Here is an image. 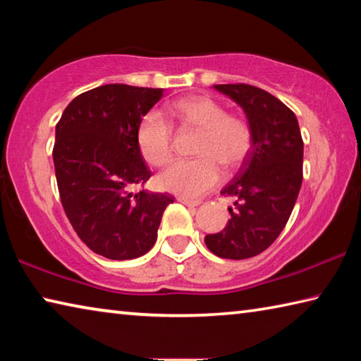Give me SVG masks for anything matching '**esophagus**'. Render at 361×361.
I'll return each mask as SVG.
<instances>
[{"mask_svg": "<svg viewBox=\"0 0 361 361\" xmlns=\"http://www.w3.org/2000/svg\"><path fill=\"white\" fill-rule=\"evenodd\" d=\"M178 200L181 204H185V205H188V207H199L200 204V200H192V199H188V197H178Z\"/></svg>", "mask_w": 361, "mask_h": 361, "instance_id": "34e87169", "label": "esophagus"}]
</instances>
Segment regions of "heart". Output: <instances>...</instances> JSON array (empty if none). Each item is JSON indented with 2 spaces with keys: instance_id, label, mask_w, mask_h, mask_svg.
Returning a JSON list of instances; mask_svg holds the SVG:
<instances>
[{
  "instance_id": "obj_1",
  "label": "heart",
  "mask_w": 361,
  "mask_h": 361,
  "mask_svg": "<svg viewBox=\"0 0 361 361\" xmlns=\"http://www.w3.org/2000/svg\"><path fill=\"white\" fill-rule=\"evenodd\" d=\"M170 118L181 126L200 129L192 161H176L159 175V185L181 197H197L219 181V166L231 170L239 166L252 149L253 132L248 122L228 114L221 103L207 95H189L169 106ZM172 124L164 114L151 111L140 122L138 148L145 161L162 167L172 157Z\"/></svg>"
}]
</instances>
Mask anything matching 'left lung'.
I'll return each mask as SVG.
<instances>
[{
    "label": "left lung",
    "mask_w": 361,
    "mask_h": 361,
    "mask_svg": "<svg viewBox=\"0 0 361 361\" xmlns=\"http://www.w3.org/2000/svg\"><path fill=\"white\" fill-rule=\"evenodd\" d=\"M215 89L245 111L253 143L221 191L235 197L229 223L205 235V245L219 258L247 259L271 247L288 221L302 183L304 143L295 113L277 97L250 84Z\"/></svg>",
    "instance_id": "left-lung-1"
}]
</instances>
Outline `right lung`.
I'll return each instance as SVG.
<instances>
[{
	"label": "right lung",
	"instance_id": "right-lung-1",
	"mask_svg": "<svg viewBox=\"0 0 361 361\" xmlns=\"http://www.w3.org/2000/svg\"><path fill=\"white\" fill-rule=\"evenodd\" d=\"M162 92L100 85L78 95L56 126L52 157L63 210L79 239L108 259L148 253L164 210L173 202L167 192L132 191L151 176L137 130Z\"/></svg>",
	"mask_w": 361,
	"mask_h": 361
}]
</instances>
